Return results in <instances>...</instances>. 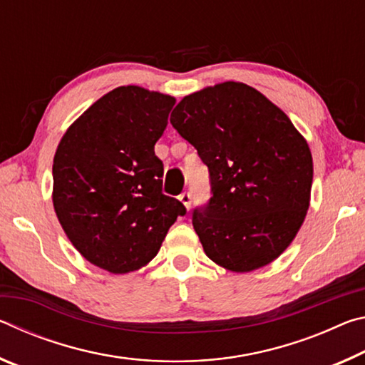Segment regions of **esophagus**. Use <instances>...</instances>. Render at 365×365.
<instances>
[{
  "label": "esophagus",
  "instance_id": "1",
  "mask_svg": "<svg viewBox=\"0 0 365 365\" xmlns=\"http://www.w3.org/2000/svg\"><path fill=\"white\" fill-rule=\"evenodd\" d=\"M178 200H180L182 205H183L185 207H187V211H190V206H191V195L187 193V191H185V193H182L180 196H178Z\"/></svg>",
  "mask_w": 365,
  "mask_h": 365
}]
</instances>
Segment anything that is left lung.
<instances>
[{
	"label": "left lung",
	"instance_id": "8db88e82",
	"mask_svg": "<svg viewBox=\"0 0 365 365\" xmlns=\"http://www.w3.org/2000/svg\"><path fill=\"white\" fill-rule=\"evenodd\" d=\"M170 123L211 177V200L193 212L206 256L238 274L275 261L299 232L311 201L306 138L279 106L242 82L185 96Z\"/></svg>",
	"mask_w": 365,
	"mask_h": 365
}]
</instances>
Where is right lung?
Wrapping results in <instances>:
<instances>
[{"mask_svg": "<svg viewBox=\"0 0 365 365\" xmlns=\"http://www.w3.org/2000/svg\"><path fill=\"white\" fill-rule=\"evenodd\" d=\"M175 98L141 86L101 96L67 128L53 160V206L86 261L110 274L138 270L158 255L187 209L163 195L154 145Z\"/></svg>", "mask_w": 365, "mask_h": 365, "instance_id": "obj_1", "label": "right lung"}]
</instances>
